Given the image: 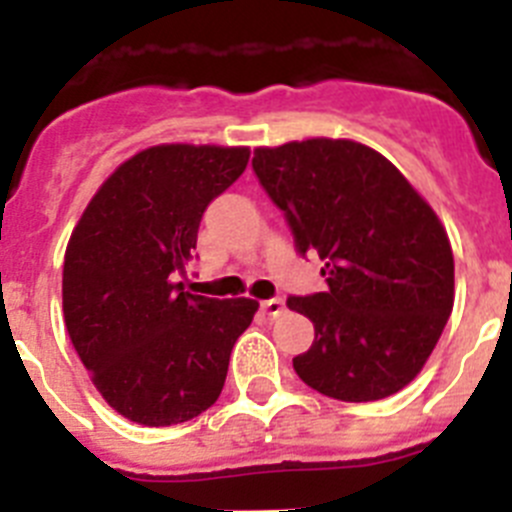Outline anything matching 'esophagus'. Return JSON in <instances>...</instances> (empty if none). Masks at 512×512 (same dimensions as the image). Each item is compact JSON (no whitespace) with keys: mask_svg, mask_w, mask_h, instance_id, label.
Wrapping results in <instances>:
<instances>
[{"mask_svg":"<svg viewBox=\"0 0 512 512\" xmlns=\"http://www.w3.org/2000/svg\"><path fill=\"white\" fill-rule=\"evenodd\" d=\"M261 310H264L269 318H279L287 307H284V300H266L261 302Z\"/></svg>","mask_w":512,"mask_h":512,"instance_id":"obj_1","label":"esophagus"}]
</instances>
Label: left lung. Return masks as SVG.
I'll return each instance as SVG.
<instances>
[{
    "mask_svg": "<svg viewBox=\"0 0 512 512\" xmlns=\"http://www.w3.org/2000/svg\"><path fill=\"white\" fill-rule=\"evenodd\" d=\"M253 171L300 253L325 261L328 289L287 300L315 325L312 346L292 359L297 377L343 402L400 392L454 307V253L433 207L390 158L348 138L261 146Z\"/></svg>",
    "mask_w": 512,
    "mask_h": 512,
    "instance_id": "obj_1",
    "label": "left lung"
}]
</instances>
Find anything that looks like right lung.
Wrapping results in <instances>:
<instances>
[{
    "label": "right lung",
    "instance_id": "obj_1",
    "mask_svg": "<svg viewBox=\"0 0 512 512\" xmlns=\"http://www.w3.org/2000/svg\"><path fill=\"white\" fill-rule=\"evenodd\" d=\"M246 146L158 143L102 182L63 256V323L104 402L161 428L197 418L223 392L233 343L259 302L189 295L205 207L248 164Z\"/></svg>",
    "mask_w": 512,
    "mask_h": 512
}]
</instances>
